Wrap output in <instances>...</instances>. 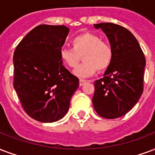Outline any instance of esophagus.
Masks as SVG:
<instances>
[{"instance_id":"34e87169","label":"esophagus","mask_w":155,"mask_h":155,"mask_svg":"<svg viewBox=\"0 0 155 155\" xmlns=\"http://www.w3.org/2000/svg\"><path fill=\"white\" fill-rule=\"evenodd\" d=\"M85 83H87V80H80V86H83Z\"/></svg>"}]
</instances>
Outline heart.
I'll return each instance as SVG.
<instances>
[{
    "label": "heart",
    "mask_w": 155,
    "mask_h": 155,
    "mask_svg": "<svg viewBox=\"0 0 155 155\" xmlns=\"http://www.w3.org/2000/svg\"><path fill=\"white\" fill-rule=\"evenodd\" d=\"M72 48H62L60 58L62 62L70 68H75L83 56L84 63L73 71L75 76L85 78L94 75L98 70L106 71L111 64L114 53L109 43L102 41L93 33L86 32L71 40Z\"/></svg>",
    "instance_id": "obj_1"
}]
</instances>
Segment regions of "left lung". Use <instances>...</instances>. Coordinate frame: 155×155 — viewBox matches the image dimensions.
Wrapping results in <instances>:
<instances>
[{"mask_svg": "<svg viewBox=\"0 0 155 155\" xmlns=\"http://www.w3.org/2000/svg\"><path fill=\"white\" fill-rule=\"evenodd\" d=\"M109 40L114 57L103 78L94 82L93 105L105 119L127 114L143 92L146 58L137 40L130 31L111 22L93 24Z\"/></svg>", "mask_w": 155, "mask_h": 155, "instance_id": "8db88e82", "label": "left lung"}]
</instances>
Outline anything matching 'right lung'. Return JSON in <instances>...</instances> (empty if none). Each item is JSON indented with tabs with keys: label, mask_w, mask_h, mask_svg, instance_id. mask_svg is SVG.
<instances>
[{
	"label": "right lung",
	"mask_w": 155,
	"mask_h": 155,
	"mask_svg": "<svg viewBox=\"0 0 155 155\" xmlns=\"http://www.w3.org/2000/svg\"><path fill=\"white\" fill-rule=\"evenodd\" d=\"M68 33L64 25H39L14 54V88L26 113L40 122L62 119L79 87V79L63 67L60 58Z\"/></svg>",
	"instance_id": "right-lung-1"
}]
</instances>
